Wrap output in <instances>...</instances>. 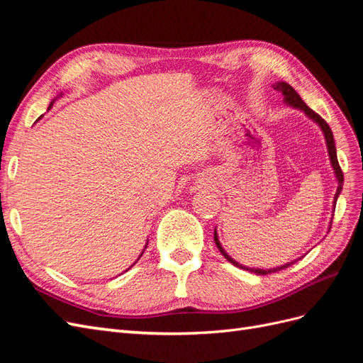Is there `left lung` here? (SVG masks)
<instances>
[{"label":"left lung","instance_id":"obj_1","mask_svg":"<svg viewBox=\"0 0 363 363\" xmlns=\"http://www.w3.org/2000/svg\"><path fill=\"white\" fill-rule=\"evenodd\" d=\"M274 89H276L277 92H281L283 95H284V101H286L288 104H291V106H294V107H296V108H301V111L309 116V118H312L315 123L321 127V130H323V133H324V136H325V142H327V148H328V156H330V162H332V167H333V169H335V174H336V179H337V183H339V186H337V191H336V194H335V206H336V200H337V196H339V194H340V191H342V183H344V174H342V169H340V167H339V162H337V156H336V147H335V139H333V133H332V128L328 127V124L325 123V121L318 115V113H315L312 108L307 106L303 100H301V96L296 94V91L294 89V87L291 86V84H288V83H284V82H281V83H277L276 86H274ZM330 227H332V223H330ZM213 239H215V244H216V247H218V250L223 252V256L230 262V263H233L235 267H238V268H242V269H247V271H251V272H255V274H257V276H267V274H271V272H276V271H280V269H284V268H288L289 265H292V263H286V265H283V267H280V268H274V269H255V268H245V267H242V265H239L238 262H235L232 257H230L227 252L224 251V248L221 247V244H219V240H218V236H216V230H215V236H213Z\"/></svg>","mask_w":363,"mask_h":363}]
</instances>
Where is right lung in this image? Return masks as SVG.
<instances>
[{"mask_svg": "<svg viewBox=\"0 0 363 363\" xmlns=\"http://www.w3.org/2000/svg\"><path fill=\"white\" fill-rule=\"evenodd\" d=\"M145 248H147V245H145ZM142 252H144V251H142ZM140 256H142V255H140ZM140 256H139V257H140ZM138 260H139V259H138ZM138 260H136V262H138ZM136 262H135V263H136ZM135 263H133V265H135ZM133 265H131V267H133Z\"/></svg>", "mask_w": 363, "mask_h": 363, "instance_id": "right-lung-1", "label": "right lung"}]
</instances>
